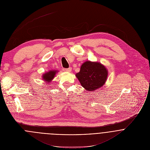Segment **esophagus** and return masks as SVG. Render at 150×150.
Wrapping results in <instances>:
<instances>
[{
	"label": "esophagus",
	"mask_w": 150,
	"mask_h": 150,
	"mask_svg": "<svg viewBox=\"0 0 150 150\" xmlns=\"http://www.w3.org/2000/svg\"><path fill=\"white\" fill-rule=\"evenodd\" d=\"M71 70H72V69L71 67H69L68 69H65L64 70L66 71H68V72H70L71 71Z\"/></svg>",
	"instance_id": "1"
}]
</instances>
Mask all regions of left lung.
<instances>
[{
	"label": "left lung",
	"instance_id": "left-lung-1",
	"mask_svg": "<svg viewBox=\"0 0 150 150\" xmlns=\"http://www.w3.org/2000/svg\"><path fill=\"white\" fill-rule=\"evenodd\" d=\"M81 86L87 91H94L106 82L108 71L99 63L87 61L84 63L79 73L76 74Z\"/></svg>",
	"mask_w": 150,
	"mask_h": 150
}]
</instances>
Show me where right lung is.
Instances as JSON below:
<instances>
[{
  "mask_svg": "<svg viewBox=\"0 0 150 150\" xmlns=\"http://www.w3.org/2000/svg\"><path fill=\"white\" fill-rule=\"evenodd\" d=\"M57 73V71L55 70H52V71H50L48 73H46L45 74H44L42 76V79H44V80L47 81V83L50 82L51 81V80L52 79H54L55 73Z\"/></svg>",
  "mask_w": 150,
  "mask_h": 150,
  "instance_id": "obj_1",
  "label": "right lung"
}]
</instances>
